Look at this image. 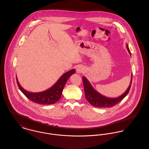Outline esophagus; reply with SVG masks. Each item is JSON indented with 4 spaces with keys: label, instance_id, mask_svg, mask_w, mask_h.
Listing matches in <instances>:
<instances>
[{
    "label": "esophagus",
    "instance_id": "obj_1",
    "mask_svg": "<svg viewBox=\"0 0 149 149\" xmlns=\"http://www.w3.org/2000/svg\"><path fill=\"white\" fill-rule=\"evenodd\" d=\"M84 71V67L82 66H78L76 68V72H77V73H83Z\"/></svg>",
    "mask_w": 149,
    "mask_h": 149
}]
</instances>
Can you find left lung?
I'll return each instance as SVG.
<instances>
[{
    "instance_id": "obj_1",
    "label": "left lung",
    "mask_w": 149,
    "mask_h": 149,
    "mask_svg": "<svg viewBox=\"0 0 149 149\" xmlns=\"http://www.w3.org/2000/svg\"><path fill=\"white\" fill-rule=\"evenodd\" d=\"M126 47L130 54L131 55V52L129 49L128 44H126ZM132 73L131 74V79L130 84L126 90V91L121 94L120 96L116 98H109L105 97L98 93L95 88L92 86L90 82L87 80V79L83 76V81L84 84L85 96L87 101L93 106L97 107H111L117 104H118L120 101L124 99L128 94L132 83Z\"/></svg>"
}]
</instances>
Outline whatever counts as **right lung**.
I'll list each match as a JSON object with an SVG mask.
<instances>
[{
    "mask_svg": "<svg viewBox=\"0 0 149 149\" xmlns=\"http://www.w3.org/2000/svg\"><path fill=\"white\" fill-rule=\"evenodd\" d=\"M74 73V69L65 73L52 87L45 91L38 93L26 91L20 85L17 76L16 80L19 90L29 100L40 104H51L56 103L61 98L65 84L68 79Z\"/></svg>",
    "mask_w": 149,
    "mask_h": 149,
    "instance_id": "1",
    "label": "right lung"
}]
</instances>
